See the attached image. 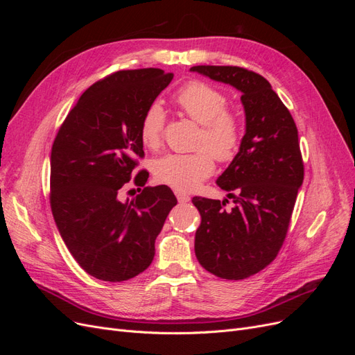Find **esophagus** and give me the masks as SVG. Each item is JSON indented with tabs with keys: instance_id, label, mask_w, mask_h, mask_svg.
I'll return each mask as SVG.
<instances>
[{
	"instance_id": "34e87169",
	"label": "esophagus",
	"mask_w": 355,
	"mask_h": 355,
	"mask_svg": "<svg viewBox=\"0 0 355 355\" xmlns=\"http://www.w3.org/2000/svg\"><path fill=\"white\" fill-rule=\"evenodd\" d=\"M176 194V198H178V201L179 202H188L189 200H191V197L188 196V194H185V192H180V191H176L175 192Z\"/></svg>"
}]
</instances>
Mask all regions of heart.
<instances>
[{
  "mask_svg": "<svg viewBox=\"0 0 355 355\" xmlns=\"http://www.w3.org/2000/svg\"><path fill=\"white\" fill-rule=\"evenodd\" d=\"M176 103L191 120L201 124L194 154H167L154 161L153 171L159 184L180 192L194 191L214 171L213 157L230 161L239 153L241 127L239 118L227 110L225 93L210 84L192 81L182 87ZM163 106L153 103L141 121V141L149 149H157L164 130Z\"/></svg>",
  "mask_w": 355,
  "mask_h": 355,
  "instance_id": "b5f03b06",
  "label": "heart"
}]
</instances>
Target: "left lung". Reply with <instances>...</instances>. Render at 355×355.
I'll list each match as a JSON object with an SVG mask.
<instances>
[{"label": "left lung", "instance_id": "8db88e82", "mask_svg": "<svg viewBox=\"0 0 355 355\" xmlns=\"http://www.w3.org/2000/svg\"><path fill=\"white\" fill-rule=\"evenodd\" d=\"M241 93L245 133L237 155L218 178L228 200L194 197L201 223L196 256L204 270L225 280H243L270 265L282 249L304 163L297 128L284 103L262 75L239 67H192Z\"/></svg>", "mask_w": 355, "mask_h": 355}]
</instances>
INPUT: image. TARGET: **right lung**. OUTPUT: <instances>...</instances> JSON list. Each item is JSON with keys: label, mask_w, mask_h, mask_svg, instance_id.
I'll use <instances>...</instances> for the list:
<instances>
[{"label": "right lung", "mask_w": 355, "mask_h": 355, "mask_svg": "<svg viewBox=\"0 0 355 355\" xmlns=\"http://www.w3.org/2000/svg\"><path fill=\"white\" fill-rule=\"evenodd\" d=\"M173 73L118 71L85 90L63 121L50 157V204L62 240L83 270L103 282L144 272L176 197L166 185L121 198L144 157L141 121ZM148 171H139L144 187Z\"/></svg>", "instance_id": "right-lung-1"}]
</instances>
